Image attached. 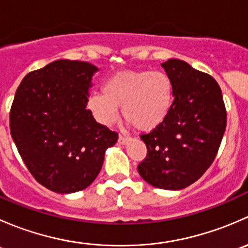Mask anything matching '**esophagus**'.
<instances>
[{
	"label": "esophagus",
	"mask_w": 248,
	"mask_h": 248,
	"mask_svg": "<svg viewBox=\"0 0 248 248\" xmlns=\"http://www.w3.org/2000/svg\"><path fill=\"white\" fill-rule=\"evenodd\" d=\"M129 141H131V138H129V137L121 136V134L119 136V142H120V144L124 145V144H127V142H129Z\"/></svg>",
	"instance_id": "34e87169"
}]
</instances>
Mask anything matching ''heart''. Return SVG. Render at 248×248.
Segmentation results:
<instances>
[{
  "instance_id": "heart-1",
  "label": "heart",
  "mask_w": 248,
  "mask_h": 248,
  "mask_svg": "<svg viewBox=\"0 0 248 248\" xmlns=\"http://www.w3.org/2000/svg\"><path fill=\"white\" fill-rule=\"evenodd\" d=\"M174 102V82L163 71L131 69L112 74L102 92L90 94L87 108L101 124H111L122 106V116L140 132H151L167 120Z\"/></svg>"
}]
</instances>
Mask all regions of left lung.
I'll return each instance as SVG.
<instances>
[{"label": "left lung", "mask_w": 248, "mask_h": 248, "mask_svg": "<svg viewBox=\"0 0 248 248\" xmlns=\"http://www.w3.org/2000/svg\"><path fill=\"white\" fill-rule=\"evenodd\" d=\"M162 67L174 82V102L166 121L140 136L147 155L138 171L157 188L181 189L201 179L216 158L227 110L221 87L210 74L175 59Z\"/></svg>", "instance_id": "1"}]
</instances>
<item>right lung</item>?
Here are the masks:
<instances>
[{
  "label": "right lung",
  "mask_w": 248,
  "mask_h": 248,
  "mask_svg": "<svg viewBox=\"0 0 248 248\" xmlns=\"http://www.w3.org/2000/svg\"><path fill=\"white\" fill-rule=\"evenodd\" d=\"M96 71L87 62L57 60L30 72L16 92L11 136L32 176L50 191L73 193L90 186L119 138L86 108Z\"/></svg>",
  "instance_id": "1"
}]
</instances>
